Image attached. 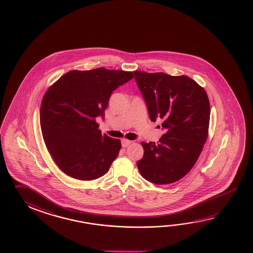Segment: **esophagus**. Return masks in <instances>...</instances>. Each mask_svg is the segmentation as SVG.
Returning <instances> with one entry per match:
<instances>
[{
  "instance_id": "obj_1",
  "label": "esophagus",
  "mask_w": 253,
  "mask_h": 253,
  "mask_svg": "<svg viewBox=\"0 0 253 253\" xmlns=\"http://www.w3.org/2000/svg\"><path fill=\"white\" fill-rule=\"evenodd\" d=\"M130 143H131V141L129 140V139H126V138L122 139V146H123V148H127Z\"/></svg>"
}]
</instances>
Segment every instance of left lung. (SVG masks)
Segmentation results:
<instances>
[{
  "label": "left lung",
  "instance_id": "obj_1",
  "mask_svg": "<svg viewBox=\"0 0 253 253\" xmlns=\"http://www.w3.org/2000/svg\"><path fill=\"white\" fill-rule=\"evenodd\" d=\"M152 122L162 119L158 143L141 142L137 162L144 179L156 184L179 181L191 171L205 144L210 105L205 89L187 76L133 72Z\"/></svg>",
  "mask_w": 253,
  "mask_h": 253
}]
</instances>
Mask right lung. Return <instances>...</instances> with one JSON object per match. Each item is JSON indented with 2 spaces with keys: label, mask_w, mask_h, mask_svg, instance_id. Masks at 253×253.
I'll return each mask as SVG.
<instances>
[{
  "label": "right lung",
  "mask_w": 253,
  "mask_h": 253,
  "mask_svg": "<svg viewBox=\"0 0 253 253\" xmlns=\"http://www.w3.org/2000/svg\"><path fill=\"white\" fill-rule=\"evenodd\" d=\"M132 78V72L105 68L72 71L46 91L40 108L42 135L54 162L67 175L91 181L108 172L121 141L102 136L95 118L105 119L112 93Z\"/></svg>",
  "instance_id": "obj_1"
}]
</instances>
